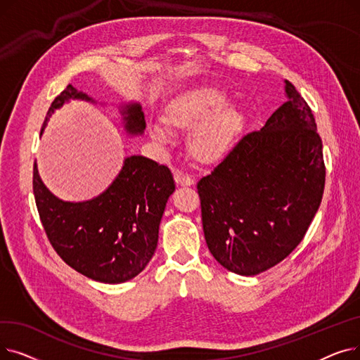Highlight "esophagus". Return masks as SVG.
<instances>
[{"label":"esophagus","instance_id":"obj_1","mask_svg":"<svg viewBox=\"0 0 360 360\" xmlns=\"http://www.w3.org/2000/svg\"><path fill=\"white\" fill-rule=\"evenodd\" d=\"M174 178H175L176 185H181V186H190V185H193V184H194L193 176H191V175H188V174L181 172V170H176Z\"/></svg>","mask_w":360,"mask_h":360}]
</instances>
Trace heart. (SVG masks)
Masks as SVG:
<instances>
[{
  "label": "heart",
  "instance_id": "obj_1",
  "mask_svg": "<svg viewBox=\"0 0 360 360\" xmlns=\"http://www.w3.org/2000/svg\"><path fill=\"white\" fill-rule=\"evenodd\" d=\"M228 105V94L219 89L185 90L165 108V121L148 122V134L159 146H167L174 139L172 128L191 129V153L204 162L217 160L231 150L243 125V113Z\"/></svg>",
  "mask_w": 360,
  "mask_h": 360
}]
</instances>
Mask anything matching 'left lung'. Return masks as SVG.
I'll return each mask as SVG.
<instances>
[{"label": "left lung", "instance_id": "1", "mask_svg": "<svg viewBox=\"0 0 360 360\" xmlns=\"http://www.w3.org/2000/svg\"><path fill=\"white\" fill-rule=\"evenodd\" d=\"M285 83L288 101L197 184L207 247L220 266L240 276L285 259L323 200V141L311 108Z\"/></svg>", "mask_w": 360, "mask_h": 360}]
</instances>
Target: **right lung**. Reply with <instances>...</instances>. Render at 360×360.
I'll return each instance as SVG.
<instances>
[{
    "instance_id": "add662e5",
    "label": "right lung",
    "mask_w": 360,
    "mask_h": 360,
    "mask_svg": "<svg viewBox=\"0 0 360 360\" xmlns=\"http://www.w3.org/2000/svg\"><path fill=\"white\" fill-rule=\"evenodd\" d=\"M94 102L71 84L55 98L49 117L64 103ZM124 128L140 136L146 128L140 103L121 108ZM175 191L172 172L144 156H129L101 195L82 202L63 201L44 185L33 166V194L45 233L64 262L101 283H124L140 274L153 257L167 198Z\"/></svg>"
}]
</instances>
